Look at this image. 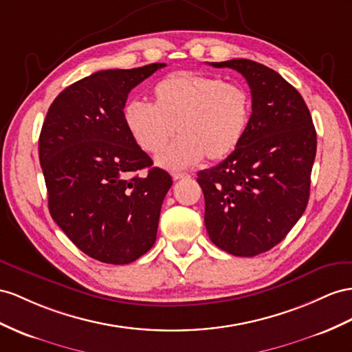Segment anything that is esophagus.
<instances>
[{
    "label": "esophagus",
    "instance_id": "esophagus-1",
    "mask_svg": "<svg viewBox=\"0 0 352 352\" xmlns=\"http://www.w3.org/2000/svg\"><path fill=\"white\" fill-rule=\"evenodd\" d=\"M190 175L186 174V173H173V178L174 179H182V178H188Z\"/></svg>",
    "mask_w": 352,
    "mask_h": 352
}]
</instances>
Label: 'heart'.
Wrapping results in <instances>:
<instances>
[{"label": "heart", "instance_id": "b5f03b06", "mask_svg": "<svg viewBox=\"0 0 352 352\" xmlns=\"http://www.w3.org/2000/svg\"><path fill=\"white\" fill-rule=\"evenodd\" d=\"M251 96L238 83L219 76L175 73L151 89V105L132 101L123 120L135 144L156 155L174 137L179 138L157 157L166 169L197 165L228 157L244 138L251 119Z\"/></svg>", "mask_w": 352, "mask_h": 352}]
</instances>
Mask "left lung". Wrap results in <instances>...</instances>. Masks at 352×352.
Returning <instances> with one entry per match:
<instances>
[{
	"mask_svg": "<svg viewBox=\"0 0 352 352\" xmlns=\"http://www.w3.org/2000/svg\"><path fill=\"white\" fill-rule=\"evenodd\" d=\"M245 77L253 113L239 146L217 166L197 173L205 226L219 248L253 257L279 244L309 201L317 132L302 95L258 62H211Z\"/></svg>",
	"mask_w": 352,
	"mask_h": 352,
	"instance_id": "obj_1",
	"label": "left lung"
}]
</instances>
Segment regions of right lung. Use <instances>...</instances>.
Here are the masks:
<instances>
[{
  "label": "right lung",
  "instance_id": "add662e5",
  "mask_svg": "<svg viewBox=\"0 0 352 352\" xmlns=\"http://www.w3.org/2000/svg\"><path fill=\"white\" fill-rule=\"evenodd\" d=\"M164 67L105 69L78 80L56 96L43 123L38 155L52 219L102 263L128 265L156 242L173 178L135 144L123 108L131 90Z\"/></svg>",
  "mask_w": 352,
  "mask_h": 352
}]
</instances>
